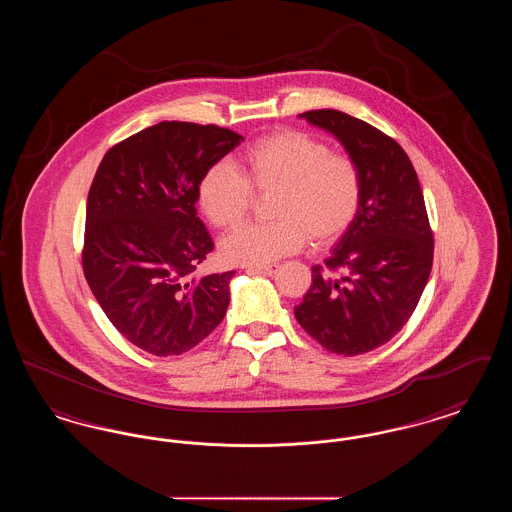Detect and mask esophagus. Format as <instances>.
<instances>
[{
	"instance_id": "obj_1",
	"label": "esophagus",
	"mask_w": 512,
	"mask_h": 512,
	"mask_svg": "<svg viewBox=\"0 0 512 512\" xmlns=\"http://www.w3.org/2000/svg\"><path fill=\"white\" fill-rule=\"evenodd\" d=\"M249 274H265V276H272L278 272V265H267V267H247Z\"/></svg>"
}]
</instances>
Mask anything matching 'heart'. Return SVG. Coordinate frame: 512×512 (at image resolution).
<instances>
[{
    "mask_svg": "<svg viewBox=\"0 0 512 512\" xmlns=\"http://www.w3.org/2000/svg\"><path fill=\"white\" fill-rule=\"evenodd\" d=\"M255 194L274 197V224H249L222 240L228 263L261 267L299 251L311 240L338 242L357 219L363 178L357 163L299 130H278L255 140L234 159L217 163L197 184V205L220 230L249 215Z\"/></svg>",
    "mask_w": 512,
    "mask_h": 512,
    "instance_id": "heart-1",
    "label": "heart"
}]
</instances>
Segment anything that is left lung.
Wrapping results in <instances>:
<instances>
[{
    "label": "left lung",
    "instance_id": "obj_1",
    "mask_svg": "<svg viewBox=\"0 0 512 512\" xmlns=\"http://www.w3.org/2000/svg\"><path fill=\"white\" fill-rule=\"evenodd\" d=\"M334 134L363 178L361 209L295 307L301 328L336 355H361L407 324L426 288L434 236L413 163L393 138L336 109L299 115Z\"/></svg>",
    "mask_w": 512,
    "mask_h": 512
}]
</instances>
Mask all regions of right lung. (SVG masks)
I'll list each match as a JSON object with an SVG mask.
<instances>
[{
	"mask_svg": "<svg viewBox=\"0 0 512 512\" xmlns=\"http://www.w3.org/2000/svg\"><path fill=\"white\" fill-rule=\"evenodd\" d=\"M244 138L163 121L111 147L86 203L82 268L122 336L157 357L190 351L226 315L234 270L195 276L213 240L197 217L203 172Z\"/></svg>",
	"mask_w": 512,
	"mask_h": 512,
	"instance_id": "right-lung-1",
	"label": "right lung"
}]
</instances>
